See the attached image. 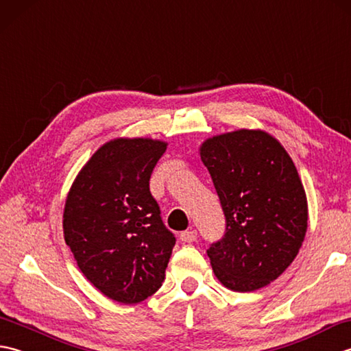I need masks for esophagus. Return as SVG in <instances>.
<instances>
[{"mask_svg":"<svg viewBox=\"0 0 351 351\" xmlns=\"http://www.w3.org/2000/svg\"><path fill=\"white\" fill-rule=\"evenodd\" d=\"M180 240L182 243H195L197 240V232L196 230H185V232H182L180 235Z\"/></svg>","mask_w":351,"mask_h":351,"instance_id":"esophagus-1","label":"esophagus"}]
</instances>
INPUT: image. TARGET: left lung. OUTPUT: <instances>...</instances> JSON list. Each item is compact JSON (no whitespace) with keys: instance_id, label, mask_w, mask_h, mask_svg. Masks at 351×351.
<instances>
[{"instance_id":"obj_1","label":"left lung","mask_w":351,"mask_h":351,"mask_svg":"<svg viewBox=\"0 0 351 351\" xmlns=\"http://www.w3.org/2000/svg\"><path fill=\"white\" fill-rule=\"evenodd\" d=\"M200 160L211 175L226 232L206 250L223 287L250 293L270 285L299 253L308 229V199L293 160L263 130L206 138Z\"/></svg>"}]
</instances>
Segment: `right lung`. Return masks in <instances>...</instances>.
<instances>
[{
  "label": "right lung",
  "mask_w": 351,
  "mask_h": 351,
  "mask_svg": "<svg viewBox=\"0 0 351 351\" xmlns=\"http://www.w3.org/2000/svg\"><path fill=\"white\" fill-rule=\"evenodd\" d=\"M166 147L149 137L110 140L78 171L66 197L64 241L87 280L119 303L143 302L158 291L176 241L149 191Z\"/></svg>",
  "instance_id": "right-lung-1"
}]
</instances>
